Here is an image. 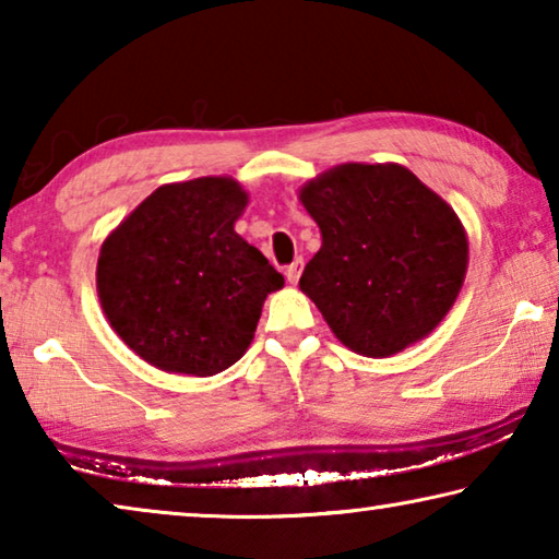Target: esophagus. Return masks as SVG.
Returning a JSON list of instances; mask_svg holds the SVG:
<instances>
[{
    "instance_id": "esophagus-1",
    "label": "esophagus",
    "mask_w": 559,
    "mask_h": 559,
    "mask_svg": "<svg viewBox=\"0 0 559 559\" xmlns=\"http://www.w3.org/2000/svg\"><path fill=\"white\" fill-rule=\"evenodd\" d=\"M300 271H302V261H300V259L293 261L290 266H286V278H288V283H298Z\"/></svg>"
}]
</instances>
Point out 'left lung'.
Instances as JSON below:
<instances>
[{
    "mask_svg": "<svg viewBox=\"0 0 559 559\" xmlns=\"http://www.w3.org/2000/svg\"><path fill=\"white\" fill-rule=\"evenodd\" d=\"M323 246L300 290L340 343L390 357L427 337L466 278L468 239L456 212L402 165L347 163L300 189Z\"/></svg>",
    "mask_w": 559,
    "mask_h": 559,
    "instance_id": "1",
    "label": "left lung"
}]
</instances>
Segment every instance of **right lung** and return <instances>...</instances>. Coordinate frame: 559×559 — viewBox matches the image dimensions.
<instances>
[{
	"instance_id": "1",
	"label": "right lung",
	"mask_w": 559,
	"mask_h": 559,
	"mask_svg": "<svg viewBox=\"0 0 559 559\" xmlns=\"http://www.w3.org/2000/svg\"><path fill=\"white\" fill-rule=\"evenodd\" d=\"M246 204L231 177L163 185L103 241V313L145 362L212 377L251 345L263 300L283 276L234 231Z\"/></svg>"
}]
</instances>
